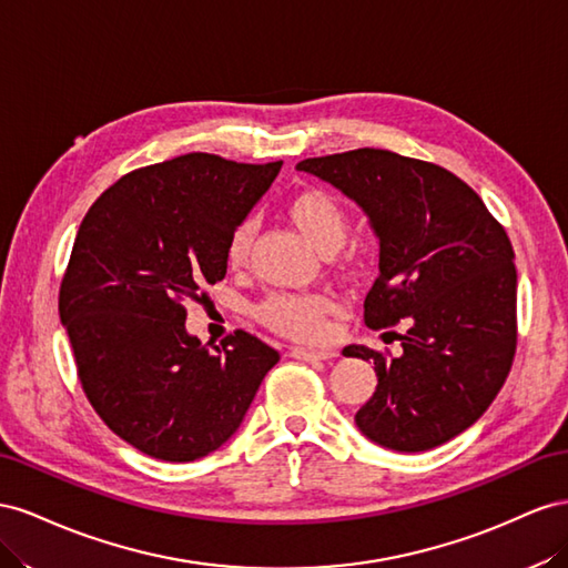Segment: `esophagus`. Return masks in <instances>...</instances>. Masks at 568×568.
<instances>
[{
    "label": "esophagus",
    "mask_w": 568,
    "mask_h": 568,
    "mask_svg": "<svg viewBox=\"0 0 568 568\" xmlns=\"http://www.w3.org/2000/svg\"><path fill=\"white\" fill-rule=\"evenodd\" d=\"M293 356L295 359H302V362H326V359H333V356H337L335 349H328V347H295L293 349Z\"/></svg>",
    "instance_id": "1"
}]
</instances>
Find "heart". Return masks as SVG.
<instances>
[{"instance_id":"heart-1","label":"heart","mask_w":568,"mask_h":568,"mask_svg":"<svg viewBox=\"0 0 568 568\" xmlns=\"http://www.w3.org/2000/svg\"><path fill=\"white\" fill-rule=\"evenodd\" d=\"M283 214L318 254L331 258L337 271L352 275L359 266V258L354 252H339L349 233V216L343 202L333 197L331 192L318 187L297 190L283 204ZM252 242L254 223L250 219L240 221L225 240V264L231 268L245 266ZM333 310V300L321 293H271L258 302L254 314L266 328L285 337L316 339L326 331Z\"/></svg>"}]
</instances>
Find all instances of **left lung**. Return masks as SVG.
Returning a JSON list of instances; mask_svg holds the SVG:
<instances>
[{
  "mask_svg": "<svg viewBox=\"0 0 568 568\" xmlns=\"http://www.w3.org/2000/svg\"><path fill=\"white\" fill-rule=\"evenodd\" d=\"M297 169L359 204L378 237L381 273L364 321L399 337L402 352L343 349L374 362L378 376L356 426L397 452H426L471 428L516 352V266L505 229L462 178L428 161L362 148ZM397 322L408 326L404 336L389 331Z\"/></svg>",
  "mask_w": 568,
  "mask_h": 568,
  "instance_id": "left-lung-1",
  "label": "left lung"
}]
</instances>
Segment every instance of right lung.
Masks as SVG:
<instances>
[{
  "mask_svg": "<svg viewBox=\"0 0 568 568\" xmlns=\"http://www.w3.org/2000/svg\"><path fill=\"white\" fill-rule=\"evenodd\" d=\"M281 166L183 154L123 175L80 223L59 316L92 409L144 455L219 449L281 359L245 331L214 349L185 331V302L225 278V240Z\"/></svg>",
  "mask_w": 568,
  "mask_h": 568,
  "instance_id": "right-lung-1",
  "label": "right lung"
}]
</instances>
